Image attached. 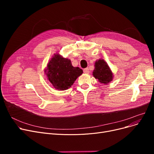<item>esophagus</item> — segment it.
<instances>
[{"instance_id": "obj_1", "label": "esophagus", "mask_w": 154, "mask_h": 154, "mask_svg": "<svg viewBox=\"0 0 154 154\" xmlns=\"http://www.w3.org/2000/svg\"><path fill=\"white\" fill-rule=\"evenodd\" d=\"M84 72L85 73V74H89V72H90L89 69H88V68L84 69Z\"/></svg>"}]
</instances>
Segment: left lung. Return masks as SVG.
I'll use <instances>...</instances> for the list:
<instances>
[{"mask_svg":"<svg viewBox=\"0 0 154 154\" xmlns=\"http://www.w3.org/2000/svg\"><path fill=\"white\" fill-rule=\"evenodd\" d=\"M93 75L99 80V82L103 84H109L113 79L112 72L103 59H99L95 62Z\"/></svg>","mask_w":154,"mask_h":154,"instance_id":"1","label":"left lung"}]
</instances>
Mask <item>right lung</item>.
<instances>
[{"label":"right lung","instance_id":"obj_1","mask_svg":"<svg viewBox=\"0 0 154 154\" xmlns=\"http://www.w3.org/2000/svg\"><path fill=\"white\" fill-rule=\"evenodd\" d=\"M45 73L55 88L65 91L70 88L78 77L82 74L83 70L78 67H73L70 60L56 54L48 63Z\"/></svg>","mask_w":154,"mask_h":154}]
</instances>
